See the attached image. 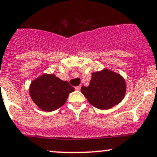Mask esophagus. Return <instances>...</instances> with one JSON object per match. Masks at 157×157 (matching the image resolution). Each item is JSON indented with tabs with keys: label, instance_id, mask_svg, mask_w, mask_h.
Here are the masks:
<instances>
[{
	"label": "esophagus",
	"instance_id": "obj_1",
	"mask_svg": "<svg viewBox=\"0 0 157 157\" xmlns=\"http://www.w3.org/2000/svg\"><path fill=\"white\" fill-rule=\"evenodd\" d=\"M80 89H81V86H76L75 87V89L77 91H80Z\"/></svg>",
	"mask_w": 157,
	"mask_h": 157
}]
</instances>
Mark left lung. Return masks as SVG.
<instances>
[{
  "mask_svg": "<svg viewBox=\"0 0 157 157\" xmlns=\"http://www.w3.org/2000/svg\"><path fill=\"white\" fill-rule=\"evenodd\" d=\"M81 92L94 107L108 109L124 98L126 82L119 74L104 68L92 74L89 86H82Z\"/></svg>",
  "mask_w": 157,
  "mask_h": 157,
  "instance_id": "left-lung-1",
  "label": "left lung"
}]
</instances>
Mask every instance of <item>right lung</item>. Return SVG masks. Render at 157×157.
<instances>
[{
    "label": "right lung",
    "instance_id": "right-lung-1",
    "mask_svg": "<svg viewBox=\"0 0 157 157\" xmlns=\"http://www.w3.org/2000/svg\"><path fill=\"white\" fill-rule=\"evenodd\" d=\"M75 88L53 74H44L31 82L29 92L32 101L43 111L52 112L66 102Z\"/></svg>",
    "mask_w": 157,
    "mask_h": 157
}]
</instances>
